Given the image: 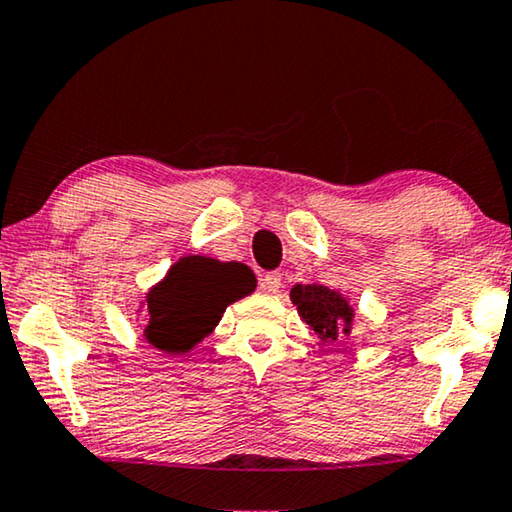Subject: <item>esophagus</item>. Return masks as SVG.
Segmentation results:
<instances>
[{"label":"esophagus","instance_id":"esophagus-1","mask_svg":"<svg viewBox=\"0 0 512 512\" xmlns=\"http://www.w3.org/2000/svg\"><path fill=\"white\" fill-rule=\"evenodd\" d=\"M259 287L264 292H278L280 290V273L278 271H269L259 278Z\"/></svg>","mask_w":512,"mask_h":512}]
</instances>
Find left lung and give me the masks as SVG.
<instances>
[{
  "label": "left lung",
  "instance_id": "obj_1",
  "mask_svg": "<svg viewBox=\"0 0 512 512\" xmlns=\"http://www.w3.org/2000/svg\"><path fill=\"white\" fill-rule=\"evenodd\" d=\"M290 297L306 325L322 341H336L338 336L350 334L352 308L341 294L322 285H294Z\"/></svg>",
  "mask_w": 512,
  "mask_h": 512
}]
</instances>
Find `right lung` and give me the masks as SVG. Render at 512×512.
I'll use <instances>...</instances> for the list:
<instances>
[{
  "mask_svg": "<svg viewBox=\"0 0 512 512\" xmlns=\"http://www.w3.org/2000/svg\"><path fill=\"white\" fill-rule=\"evenodd\" d=\"M253 290L255 276L246 264L183 257L148 292L146 338L155 348L183 355L211 334L232 301Z\"/></svg>",
  "mask_w": 512,
  "mask_h": 512,
  "instance_id": "1",
  "label": "right lung"
}]
</instances>
